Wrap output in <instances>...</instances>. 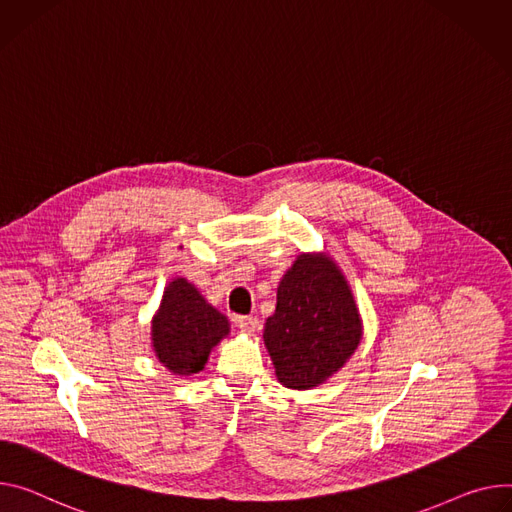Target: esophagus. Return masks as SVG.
I'll return each mask as SVG.
<instances>
[{
	"mask_svg": "<svg viewBox=\"0 0 512 512\" xmlns=\"http://www.w3.org/2000/svg\"><path fill=\"white\" fill-rule=\"evenodd\" d=\"M235 322H237V327H239L243 333H247V335L255 333L257 327H259V320H257L255 316H237Z\"/></svg>",
	"mask_w": 512,
	"mask_h": 512,
	"instance_id": "1",
	"label": "esophagus"
}]
</instances>
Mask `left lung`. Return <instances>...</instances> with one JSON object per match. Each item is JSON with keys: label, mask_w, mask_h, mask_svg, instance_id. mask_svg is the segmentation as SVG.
<instances>
[{"label": "left lung", "mask_w": 512, "mask_h": 512, "mask_svg": "<svg viewBox=\"0 0 512 512\" xmlns=\"http://www.w3.org/2000/svg\"><path fill=\"white\" fill-rule=\"evenodd\" d=\"M361 320L351 290L329 257L300 255L277 288L265 322V345L286 388L308 390L333 376L351 357Z\"/></svg>", "instance_id": "8db88e82"}]
</instances>
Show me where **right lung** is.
I'll return each mask as SVG.
<instances>
[{
  "instance_id": "1",
  "label": "right lung",
  "mask_w": 512,
  "mask_h": 512,
  "mask_svg": "<svg viewBox=\"0 0 512 512\" xmlns=\"http://www.w3.org/2000/svg\"><path fill=\"white\" fill-rule=\"evenodd\" d=\"M228 335V320L200 292L177 277L153 320V347L159 361L177 376L198 374L210 349Z\"/></svg>"
}]
</instances>
